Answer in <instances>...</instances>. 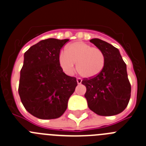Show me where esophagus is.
<instances>
[{
  "mask_svg": "<svg viewBox=\"0 0 146 146\" xmlns=\"http://www.w3.org/2000/svg\"><path fill=\"white\" fill-rule=\"evenodd\" d=\"M76 81H77V83H78V84H81L82 80H81V78H77V79H76Z\"/></svg>",
  "mask_w": 146,
  "mask_h": 146,
  "instance_id": "esophagus-1",
  "label": "esophagus"
}]
</instances>
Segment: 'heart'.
Listing matches in <instances>:
<instances>
[{"instance_id":"heart-1","label":"heart","mask_w":146,"mask_h":146,"mask_svg":"<svg viewBox=\"0 0 146 146\" xmlns=\"http://www.w3.org/2000/svg\"><path fill=\"white\" fill-rule=\"evenodd\" d=\"M60 64L64 71L71 74L75 69L85 78H92L102 71L105 66V55L100 48L90 44L76 41L68 45L65 52L60 54Z\"/></svg>"}]
</instances>
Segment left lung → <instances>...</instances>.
Returning <instances> with one entry per match:
<instances>
[{
	"instance_id": "8db88e82",
	"label": "left lung",
	"mask_w": 146,
	"mask_h": 146,
	"mask_svg": "<svg viewBox=\"0 0 146 146\" xmlns=\"http://www.w3.org/2000/svg\"><path fill=\"white\" fill-rule=\"evenodd\" d=\"M90 42L102 51L106 62L98 76L84 78L81 82L86 87L84 97L88 107L100 115H117L127 108L130 99L127 65L117 48L99 38Z\"/></svg>"
}]
</instances>
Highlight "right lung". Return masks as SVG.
<instances>
[{
  "label": "right lung",
  "mask_w": 146,
  "mask_h": 146,
  "mask_svg": "<svg viewBox=\"0 0 146 146\" xmlns=\"http://www.w3.org/2000/svg\"><path fill=\"white\" fill-rule=\"evenodd\" d=\"M68 40H42L24 54L19 94L25 108L35 117H60L74 92L76 78L64 73L59 60L60 49Z\"/></svg>",
  "instance_id": "obj_1"
}]
</instances>
